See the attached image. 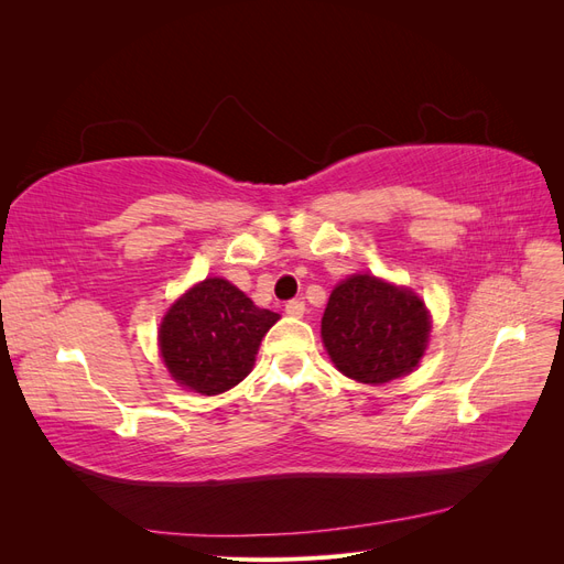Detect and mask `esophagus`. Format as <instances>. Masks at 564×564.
Wrapping results in <instances>:
<instances>
[{"label": "esophagus", "instance_id": "34e87169", "mask_svg": "<svg viewBox=\"0 0 564 564\" xmlns=\"http://www.w3.org/2000/svg\"><path fill=\"white\" fill-rule=\"evenodd\" d=\"M284 313H286V315H292V317H303V313H305V303H303L301 299L286 301V305H284Z\"/></svg>", "mask_w": 564, "mask_h": 564}]
</instances>
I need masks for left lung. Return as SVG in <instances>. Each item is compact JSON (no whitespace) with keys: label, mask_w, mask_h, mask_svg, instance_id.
Returning <instances> with one entry per match:
<instances>
[{"label":"left lung","mask_w":564,"mask_h":564,"mask_svg":"<svg viewBox=\"0 0 564 564\" xmlns=\"http://www.w3.org/2000/svg\"><path fill=\"white\" fill-rule=\"evenodd\" d=\"M431 317L419 296L373 275L340 282L322 317L334 365L360 383H388L412 371L429 344Z\"/></svg>","instance_id":"obj_1"}]
</instances>
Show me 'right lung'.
Here are the masks:
<instances>
[{
  "instance_id": "1",
  "label": "right lung",
  "mask_w": 564,
  "mask_h": 564,
  "mask_svg": "<svg viewBox=\"0 0 564 564\" xmlns=\"http://www.w3.org/2000/svg\"><path fill=\"white\" fill-rule=\"evenodd\" d=\"M278 319V313L256 308L228 280L209 278L164 315L162 360L181 386L218 395L251 371L261 338Z\"/></svg>"
}]
</instances>
